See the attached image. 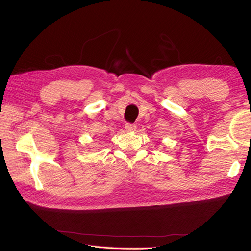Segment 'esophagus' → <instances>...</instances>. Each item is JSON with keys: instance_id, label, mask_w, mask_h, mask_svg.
I'll list each match as a JSON object with an SVG mask.
<instances>
[{"instance_id": "1", "label": "esophagus", "mask_w": 251, "mask_h": 251, "mask_svg": "<svg viewBox=\"0 0 251 251\" xmlns=\"http://www.w3.org/2000/svg\"><path fill=\"white\" fill-rule=\"evenodd\" d=\"M126 130L127 132H135L136 131V125L135 124H126Z\"/></svg>"}]
</instances>
